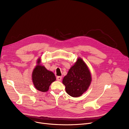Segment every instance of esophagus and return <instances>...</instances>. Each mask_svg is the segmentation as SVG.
<instances>
[{
    "label": "esophagus",
    "instance_id": "obj_1",
    "mask_svg": "<svg viewBox=\"0 0 129 129\" xmlns=\"http://www.w3.org/2000/svg\"><path fill=\"white\" fill-rule=\"evenodd\" d=\"M62 76H57L56 77V79L58 80V81H60L61 80H62Z\"/></svg>",
    "mask_w": 129,
    "mask_h": 129
}]
</instances>
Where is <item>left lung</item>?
<instances>
[{
  "mask_svg": "<svg viewBox=\"0 0 129 129\" xmlns=\"http://www.w3.org/2000/svg\"><path fill=\"white\" fill-rule=\"evenodd\" d=\"M91 82L90 72L81 58H78L63 79L66 92L73 97L82 96Z\"/></svg>",
  "mask_w": 129,
  "mask_h": 129,
  "instance_id": "obj_1",
  "label": "left lung"
}]
</instances>
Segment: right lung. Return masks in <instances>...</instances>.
<instances>
[{"label": "right lung", "mask_w": 129, "mask_h": 129, "mask_svg": "<svg viewBox=\"0 0 129 129\" xmlns=\"http://www.w3.org/2000/svg\"><path fill=\"white\" fill-rule=\"evenodd\" d=\"M40 58H39L37 60L38 65L32 72V81L37 90L46 92L51 83L56 80V77L53 72L47 70L44 66L40 65Z\"/></svg>", "instance_id": "obj_1"}]
</instances>
